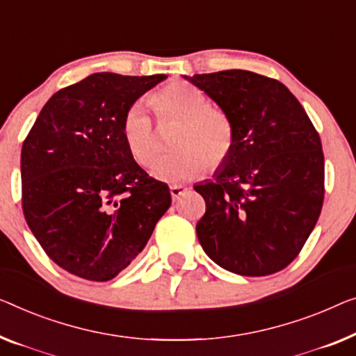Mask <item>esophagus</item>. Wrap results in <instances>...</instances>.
Masks as SVG:
<instances>
[{"mask_svg": "<svg viewBox=\"0 0 356 356\" xmlns=\"http://www.w3.org/2000/svg\"><path fill=\"white\" fill-rule=\"evenodd\" d=\"M169 192H171V196L174 200H177L185 192H187V187H185V185H182V184H174V185H171V187H169Z\"/></svg>", "mask_w": 356, "mask_h": 356, "instance_id": "1", "label": "esophagus"}]
</instances>
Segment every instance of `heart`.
Returning a JSON list of instances; mask_svg holds the SVG:
<instances>
[{
  "instance_id": "obj_1",
  "label": "heart",
  "mask_w": 356,
  "mask_h": 356,
  "mask_svg": "<svg viewBox=\"0 0 356 356\" xmlns=\"http://www.w3.org/2000/svg\"><path fill=\"white\" fill-rule=\"evenodd\" d=\"M160 123H177L172 132V153L160 158L153 176L164 182H185L206 168L217 169L229 160L235 147V126L224 108L209 105L201 89L184 81H172L148 97ZM120 134L132 160L150 166L156 156V139L152 118L139 104L121 116Z\"/></svg>"
}]
</instances>
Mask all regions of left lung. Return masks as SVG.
<instances>
[{
  "label": "left lung",
  "mask_w": 356,
  "mask_h": 356,
  "mask_svg": "<svg viewBox=\"0 0 356 356\" xmlns=\"http://www.w3.org/2000/svg\"><path fill=\"white\" fill-rule=\"evenodd\" d=\"M230 115L235 147L196 224L204 252L243 277L277 273L299 256L325 200V155L309 115L278 79L246 70L190 78Z\"/></svg>",
  "instance_id": "8db88e82"
}]
</instances>
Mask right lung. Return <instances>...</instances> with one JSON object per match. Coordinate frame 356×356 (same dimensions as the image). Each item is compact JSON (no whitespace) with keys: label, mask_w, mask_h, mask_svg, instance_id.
<instances>
[{"label":"right lung","mask_w":356,"mask_h":356,"mask_svg":"<svg viewBox=\"0 0 356 356\" xmlns=\"http://www.w3.org/2000/svg\"><path fill=\"white\" fill-rule=\"evenodd\" d=\"M164 78L94 73L52 95L25 137V220L47 257L75 277L115 278L171 206L168 185L132 160L120 134L126 108Z\"/></svg>","instance_id":"1"}]
</instances>
